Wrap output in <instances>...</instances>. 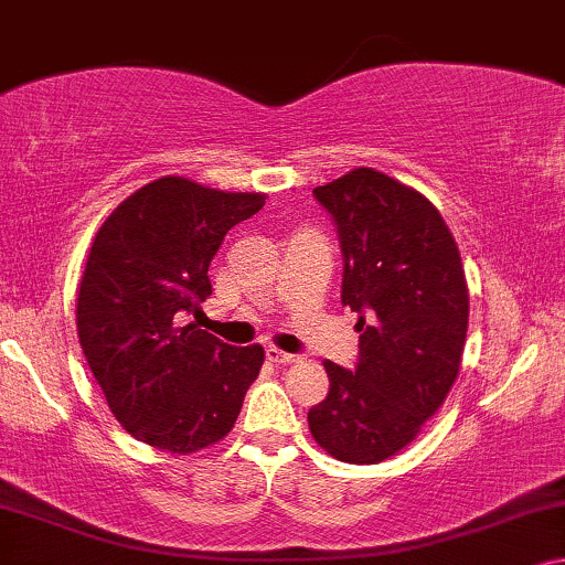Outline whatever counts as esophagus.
Returning a JSON list of instances; mask_svg holds the SVG:
<instances>
[{"label":"esophagus","instance_id":"esophagus-1","mask_svg":"<svg viewBox=\"0 0 565 565\" xmlns=\"http://www.w3.org/2000/svg\"><path fill=\"white\" fill-rule=\"evenodd\" d=\"M266 359L271 361V363H276V365H289V363H297V361H299V355H294V353H284V351H279V348H268V351H266Z\"/></svg>","mask_w":565,"mask_h":565}]
</instances>
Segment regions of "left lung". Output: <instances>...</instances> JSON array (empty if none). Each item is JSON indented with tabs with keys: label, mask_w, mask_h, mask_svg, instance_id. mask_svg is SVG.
<instances>
[{
	"label": "left lung",
	"mask_w": 565,
	"mask_h": 565,
	"mask_svg": "<svg viewBox=\"0 0 565 565\" xmlns=\"http://www.w3.org/2000/svg\"><path fill=\"white\" fill-rule=\"evenodd\" d=\"M338 227L343 299L359 312V361H324L330 392L309 430L345 463H379L417 438L458 376L468 286L440 212L415 189L355 169L315 189Z\"/></svg>",
	"instance_id": "obj_1"
}]
</instances>
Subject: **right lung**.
Segmentation results:
<instances>
[{
  "label": "right lung",
  "mask_w": 565,
  "mask_h": 565,
  "mask_svg": "<svg viewBox=\"0 0 565 565\" xmlns=\"http://www.w3.org/2000/svg\"><path fill=\"white\" fill-rule=\"evenodd\" d=\"M264 204V194L163 177L99 227L78 286L76 328L109 409L132 438L194 452L233 430L264 348L227 345L184 320L212 294L206 271L227 230Z\"/></svg>",
  "instance_id": "add662e5"
}]
</instances>
